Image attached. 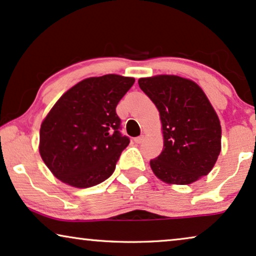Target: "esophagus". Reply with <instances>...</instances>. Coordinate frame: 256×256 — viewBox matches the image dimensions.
I'll return each instance as SVG.
<instances>
[{"mask_svg": "<svg viewBox=\"0 0 256 256\" xmlns=\"http://www.w3.org/2000/svg\"><path fill=\"white\" fill-rule=\"evenodd\" d=\"M144 140V136L143 134H140V136H139V137H136L134 138V142H136V143H142V142H143Z\"/></svg>", "mask_w": 256, "mask_h": 256, "instance_id": "34e87169", "label": "esophagus"}]
</instances>
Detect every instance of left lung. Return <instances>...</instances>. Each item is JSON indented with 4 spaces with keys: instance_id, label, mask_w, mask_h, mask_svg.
<instances>
[{
    "instance_id": "1",
    "label": "left lung",
    "mask_w": 256,
    "mask_h": 256,
    "mask_svg": "<svg viewBox=\"0 0 256 256\" xmlns=\"http://www.w3.org/2000/svg\"><path fill=\"white\" fill-rule=\"evenodd\" d=\"M139 87L160 111L164 146L150 160L166 183L190 184L206 176L221 151V125L200 87L177 76L142 78Z\"/></svg>"
}]
</instances>
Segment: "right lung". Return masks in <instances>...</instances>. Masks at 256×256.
Segmentation results:
<instances>
[{"instance_id": "obj_1", "label": "right lung", "mask_w": 256, "mask_h": 256, "mask_svg": "<svg viewBox=\"0 0 256 256\" xmlns=\"http://www.w3.org/2000/svg\"><path fill=\"white\" fill-rule=\"evenodd\" d=\"M134 84L117 74L88 78L58 100L42 122L38 148L56 178L90 188L111 176L130 143L116 108Z\"/></svg>"}]
</instances>
